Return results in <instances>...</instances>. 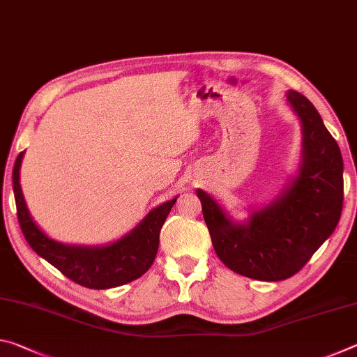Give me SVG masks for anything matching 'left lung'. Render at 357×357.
I'll return each mask as SVG.
<instances>
[{
    "instance_id": "1",
    "label": "left lung",
    "mask_w": 357,
    "mask_h": 357,
    "mask_svg": "<svg viewBox=\"0 0 357 357\" xmlns=\"http://www.w3.org/2000/svg\"><path fill=\"white\" fill-rule=\"evenodd\" d=\"M287 100L302 124V159L280 195L239 223L209 193L197 190L220 261L234 273L264 282L299 273L334 233L343 208L340 148L305 96L288 91Z\"/></svg>"
}]
</instances>
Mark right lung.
Returning <instances> with one entry per match:
<instances>
[{"mask_svg":"<svg viewBox=\"0 0 357 357\" xmlns=\"http://www.w3.org/2000/svg\"><path fill=\"white\" fill-rule=\"evenodd\" d=\"M25 151L19 154L12 172L14 197L23 236L39 257L75 283L93 289L124 285L142 277L151 268L159 249L160 228L176 198L149 211L138 225L108 245H68L42 231L26 208L20 187V165Z\"/></svg>","mask_w":357,"mask_h":357,"instance_id":"obj_1","label":"right lung"}]
</instances>
